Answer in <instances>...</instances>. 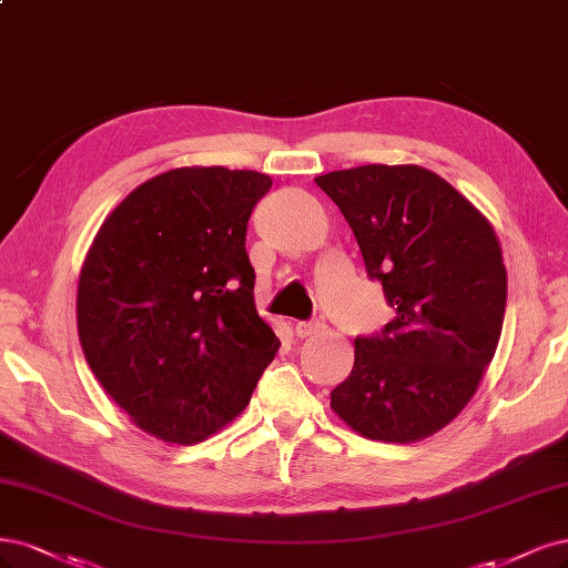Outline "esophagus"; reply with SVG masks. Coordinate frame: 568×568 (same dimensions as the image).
I'll use <instances>...</instances> for the list:
<instances>
[{"label": "esophagus", "mask_w": 568, "mask_h": 568, "mask_svg": "<svg viewBox=\"0 0 568 568\" xmlns=\"http://www.w3.org/2000/svg\"><path fill=\"white\" fill-rule=\"evenodd\" d=\"M320 328H322V322H320V320L298 322V324H296V336H298V338H307V336H312V334H317Z\"/></svg>", "instance_id": "esophagus-1"}]
</instances>
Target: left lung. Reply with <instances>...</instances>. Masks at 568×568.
<instances>
[{"label":"left lung","instance_id":"8db88e82","mask_svg":"<svg viewBox=\"0 0 568 568\" xmlns=\"http://www.w3.org/2000/svg\"><path fill=\"white\" fill-rule=\"evenodd\" d=\"M315 181L395 310L376 334L357 336L355 366L331 408L368 439H423L460 414L496 355L507 301L496 232L420 166L366 164Z\"/></svg>","mask_w":568,"mask_h":568}]
</instances>
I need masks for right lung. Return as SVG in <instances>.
<instances>
[{"label":"right lung","instance_id":"right-lung-1","mask_svg":"<svg viewBox=\"0 0 568 568\" xmlns=\"http://www.w3.org/2000/svg\"><path fill=\"white\" fill-rule=\"evenodd\" d=\"M258 171L173 169L98 230L77 291L84 357L145 433L197 444L246 408L280 338L256 312L246 227Z\"/></svg>","mask_w":568,"mask_h":568}]
</instances>
